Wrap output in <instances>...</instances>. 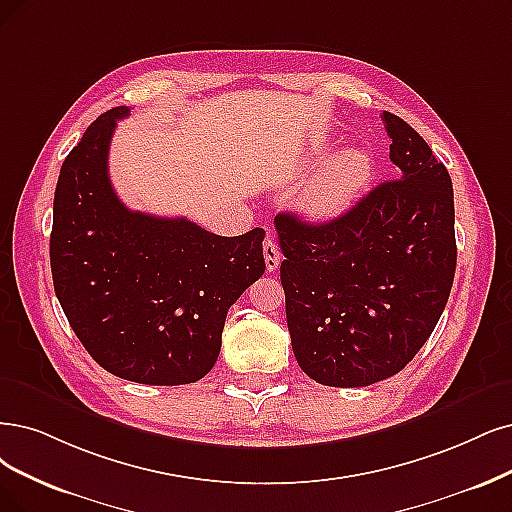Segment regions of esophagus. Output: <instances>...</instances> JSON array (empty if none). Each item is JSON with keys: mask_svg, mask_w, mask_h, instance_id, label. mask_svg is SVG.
<instances>
[{"mask_svg": "<svg viewBox=\"0 0 512 512\" xmlns=\"http://www.w3.org/2000/svg\"><path fill=\"white\" fill-rule=\"evenodd\" d=\"M263 257H266L268 272H274L280 263V251H278V244L274 242L272 236H268L266 242H263Z\"/></svg>", "mask_w": 512, "mask_h": 512, "instance_id": "34e87169", "label": "esophagus"}]
</instances>
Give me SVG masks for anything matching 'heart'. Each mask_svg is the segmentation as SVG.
I'll list each match as a JSON object with an SVG mask.
<instances>
[{"instance_id":"b5f03b06","label":"heart","mask_w":512,"mask_h":512,"mask_svg":"<svg viewBox=\"0 0 512 512\" xmlns=\"http://www.w3.org/2000/svg\"><path fill=\"white\" fill-rule=\"evenodd\" d=\"M371 177V158L367 151L350 147L335 154L301 194L299 206L312 221H331L346 213L363 192Z\"/></svg>"}]
</instances>
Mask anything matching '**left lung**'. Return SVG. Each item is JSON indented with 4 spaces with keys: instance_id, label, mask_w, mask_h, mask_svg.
<instances>
[{
    "instance_id": "left-lung-1",
    "label": "left lung",
    "mask_w": 512,
    "mask_h": 512,
    "mask_svg": "<svg viewBox=\"0 0 512 512\" xmlns=\"http://www.w3.org/2000/svg\"><path fill=\"white\" fill-rule=\"evenodd\" d=\"M382 120L396 179L327 223L274 221L293 354L323 386H369L411 363L456 274L447 168L405 120L390 111Z\"/></svg>"
}]
</instances>
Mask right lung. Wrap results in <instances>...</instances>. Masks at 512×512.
Masks as SVG:
<instances>
[{
	"label": "right lung",
	"mask_w": 512,
	"mask_h": 512,
	"mask_svg": "<svg viewBox=\"0 0 512 512\" xmlns=\"http://www.w3.org/2000/svg\"><path fill=\"white\" fill-rule=\"evenodd\" d=\"M128 107L94 120L54 192V293L82 346L128 382L202 380L221 350L227 310L266 272L261 227L217 236L185 217L130 211L109 181L111 135Z\"/></svg>",
	"instance_id": "1"
}]
</instances>
